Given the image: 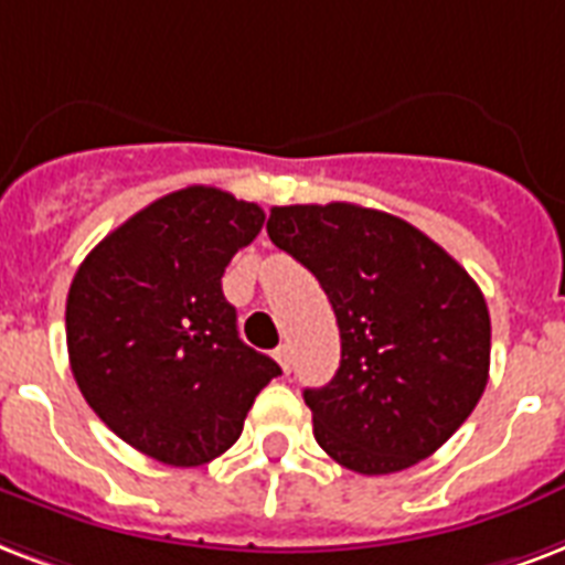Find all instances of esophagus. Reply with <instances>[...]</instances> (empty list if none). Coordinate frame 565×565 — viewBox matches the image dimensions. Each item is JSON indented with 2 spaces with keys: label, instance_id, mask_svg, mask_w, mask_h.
Returning <instances> with one entry per match:
<instances>
[{
  "label": "esophagus",
  "instance_id": "obj_1",
  "mask_svg": "<svg viewBox=\"0 0 565 565\" xmlns=\"http://www.w3.org/2000/svg\"><path fill=\"white\" fill-rule=\"evenodd\" d=\"M274 360H277L279 365H282V371L288 374V369H291V348H288V344H279L277 351H274Z\"/></svg>",
  "mask_w": 565,
  "mask_h": 565
}]
</instances>
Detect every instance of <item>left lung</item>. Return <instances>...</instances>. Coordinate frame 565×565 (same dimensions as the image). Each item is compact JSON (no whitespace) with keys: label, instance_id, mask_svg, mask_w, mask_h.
<instances>
[{"label":"left lung","instance_id":"8db88e82","mask_svg":"<svg viewBox=\"0 0 565 565\" xmlns=\"http://www.w3.org/2000/svg\"><path fill=\"white\" fill-rule=\"evenodd\" d=\"M270 242L330 297L342 362L306 388L315 439L360 475L430 457L489 380V309L460 262L395 214L353 203L274 205Z\"/></svg>","mask_w":565,"mask_h":565}]
</instances>
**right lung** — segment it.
Segmentation results:
<instances>
[{
	"label": "right lung",
	"mask_w": 565,
	"mask_h": 565,
	"mask_svg": "<svg viewBox=\"0 0 565 565\" xmlns=\"http://www.w3.org/2000/svg\"><path fill=\"white\" fill-rule=\"evenodd\" d=\"M262 223L256 203L182 188L105 235L70 282L73 377L87 406L152 460L191 469L221 457L282 374L238 339L221 288Z\"/></svg>",
	"instance_id": "right-lung-1"
}]
</instances>
